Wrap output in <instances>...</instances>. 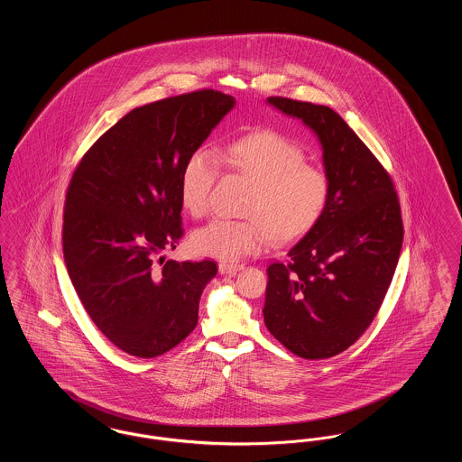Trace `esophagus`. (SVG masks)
<instances>
[{
  "mask_svg": "<svg viewBox=\"0 0 462 462\" xmlns=\"http://www.w3.org/2000/svg\"><path fill=\"white\" fill-rule=\"evenodd\" d=\"M218 268H220V273H226V275H234V273L241 272L242 268H244V264L230 263V262H220V264H218Z\"/></svg>",
  "mask_w": 462,
  "mask_h": 462,
  "instance_id": "1",
  "label": "esophagus"
}]
</instances>
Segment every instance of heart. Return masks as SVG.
Masks as SVG:
<instances>
[{
  "mask_svg": "<svg viewBox=\"0 0 462 462\" xmlns=\"http://www.w3.org/2000/svg\"><path fill=\"white\" fill-rule=\"evenodd\" d=\"M225 166L253 183L244 220L211 221L192 236L196 251L223 262L262 253L273 241L289 244L308 234L324 217L330 199L326 170L308 164L300 145L275 132L249 133L228 143ZM221 173L220 155L199 147L180 175V199L187 213L202 218Z\"/></svg>",
  "mask_w": 462,
  "mask_h": 462,
  "instance_id": "obj_1",
  "label": "heart"
}]
</instances>
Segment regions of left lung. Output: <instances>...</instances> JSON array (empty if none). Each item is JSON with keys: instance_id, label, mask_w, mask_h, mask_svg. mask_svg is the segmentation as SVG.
<instances>
[{"instance_id": "8db88e82", "label": "left lung", "mask_w": 462, "mask_h": 462, "mask_svg": "<svg viewBox=\"0 0 462 462\" xmlns=\"http://www.w3.org/2000/svg\"><path fill=\"white\" fill-rule=\"evenodd\" d=\"M268 102L319 134L330 199L287 262L268 264L264 326L289 352L329 358L352 346L384 301L403 242L400 200L386 168L337 112L286 97Z\"/></svg>"}]
</instances>
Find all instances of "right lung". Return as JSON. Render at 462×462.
I'll return each instance as SVG.
<instances>
[{
	"instance_id": "right-lung-1",
	"label": "right lung",
	"mask_w": 462,
	"mask_h": 462,
	"mask_svg": "<svg viewBox=\"0 0 462 462\" xmlns=\"http://www.w3.org/2000/svg\"><path fill=\"white\" fill-rule=\"evenodd\" d=\"M236 100L204 88L136 107L83 155L67 187L62 249L89 319L119 350L154 358L198 326L213 260L164 262L183 237L180 175Z\"/></svg>"
}]
</instances>
